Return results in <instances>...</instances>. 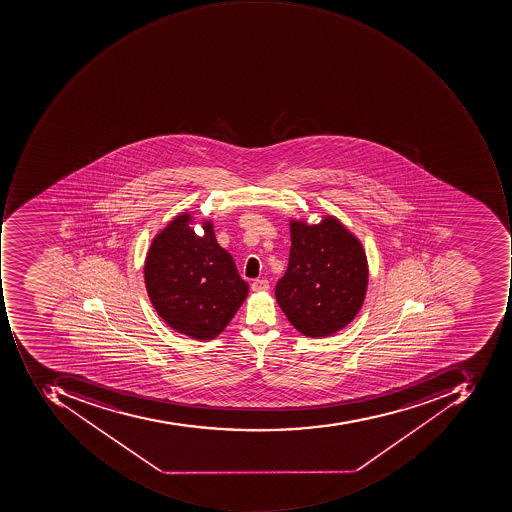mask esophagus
Masks as SVG:
<instances>
[{
	"mask_svg": "<svg viewBox=\"0 0 512 512\" xmlns=\"http://www.w3.org/2000/svg\"><path fill=\"white\" fill-rule=\"evenodd\" d=\"M251 289L254 292L268 291V289H269L268 280H254V281H252Z\"/></svg>",
	"mask_w": 512,
	"mask_h": 512,
	"instance_id": "1",
	"label": "esophagus"
}]
</instances>
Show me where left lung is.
Listing matches in <instances>:
<instances>
[{"instance_id":"left-lung-1","label":"left lung","mask_w":512,"mask_h":512,"mask_svg":"<svg viewBox=\"0 0 512 512\" xmlns=\"http://www.w3.org/2000/svg\"><path fill=\"white\" fill-rule=\"evenodd\" d=\"M368 275L365 249L337 218L328 215L318 224L291 220L288 269L275 298L301 334L329 337L360 311Z\"/></svg>"}]
</instances>
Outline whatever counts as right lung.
Listing matches in <instances>:
<instances>
[{
	"label": "right lung",
	"instance_id": "right-lung-1",
	"mask_svg": "<svg viewBox=\"0 0 512 512\" xmlns=\"http://www.w3.org/2000/svg\"><path fill=\"white\" fill-rule=\"evenodd\" d=\"M192 223L191 214L177 215L152 240L144 283L155 311L174 331L212 340L237 314L249 284L215 240L214 224L203 221L198 237Z\"/></svg>",
	"mask_w": 512,
	"mask_h": 512
}]
</instances>
